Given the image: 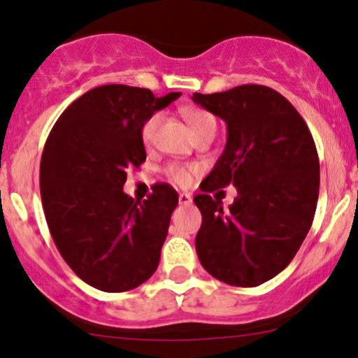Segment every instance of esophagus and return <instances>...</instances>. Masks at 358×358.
<instances>
[{
	"instance_id": "1",
	"label": "esophagus",
	"mask_w": 358,
	"mask_h": 358,
	"mask_svg": "<svg viewBox=\"0 0 358 358\" xmlns=\"http://www.w3.org/2000/svg\"><path fill=\"white\" fill-rule=\"evenodd\" d=\"M178 202L180 205H190L192 203V195L190 193H180L178 195Z\"/></svg>"
}]
</instances>
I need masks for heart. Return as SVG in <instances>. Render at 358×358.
Wrapping results in <instances>:
<instances>
[{"label": "heart", "mask_w": 358, "mask_h": 358, "mask_svg": "<svg viewBox=\"0 0 358 358\" xmlns=\"http://www.w3.org/2000/svg\"><path fill=\"white\" fill-rule=\"evenodd\" d=\"M183 116L188 121V124L193 129V133H200V131L205 129L208 126H215V121L208 113H205L202 109H185ZM159 121H162V114H153L145 121V124L141 127V139L145 145H150L151 139H153L156 127H158ZM195 166H182V165H170L166 168V173L170 175V178L176 182L178 185H187L190 183L192 175L195 173Z\"/></svg>", "instance_id": "1"}]
</instances>
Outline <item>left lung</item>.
I'll return each instance as SVG.
<instances>
[{
	"label": "left lung",
	"mask_w": 358,
	"mask_h": 358,
	"mask_svg": "<svg viewBox=\"0 0 358 358\" xmlns=\"http://www.w3.org/2000/svg\"><path fill=\"white\" fill-rule=\"evenodd\" d=\"M224 119L227 143L193 199L202 212L195 237L200 264L231 286L254 287L293 261L313 222L320 162L306 122L286 97L266 85L192 96ZM234 184L229 211L208 193Z\"/></svg>",
	"instance_id": "1"
}]
</instances>
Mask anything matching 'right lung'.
Instances as JSON below:
<instances>
[{
	"label": "right lung",
	"mask_w": 358,
	"mask_h": 358,
	"mask_svg": "<svg viewBox=\"0 0 358 358\" xmlns=\"http://www.w3.org/2000/svg\"><path fill=\"white\" fill-rule=\"evenodd\" d=\"M180 96L101 85L73 101L48 134L40 163L45 219L64 261L96 289H134L158 268L178 193L156 183L141 202L122 185L127 168L146 159L145 121Z\"/></svg>",
	"instance_id": "add662e5"
}]
</instances>
